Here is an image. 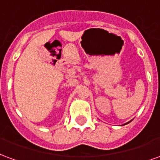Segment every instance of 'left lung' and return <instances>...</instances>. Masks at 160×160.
Masks as SVG:
<instances>
[{"label": "left lung", "mask_w": 160, "mask_h": 160, "mask_svg": "<svg viewBox=\"0 0 160 160\" xmlns=\"http://www.w3.org/2000/svg\"><path fill=\"white\" fill-rule=\"evenodd\" d=\"M127 123H129V122H127ZM127 123H126V124H127Z\"/></svg>", "instance_id": "left-lung-1"}]
</instances>
